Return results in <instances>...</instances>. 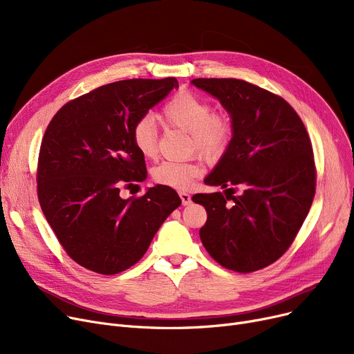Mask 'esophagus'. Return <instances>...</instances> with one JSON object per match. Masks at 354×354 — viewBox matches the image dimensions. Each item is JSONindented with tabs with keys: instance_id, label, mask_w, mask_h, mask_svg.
I'll return each mask as SVG.
<instances>
[{
	"instance_id": "34e87169",
	"label": "esophagus",
	"mask_w": 354,
	"mask_h": 354,
	"mask_svg": "<svg viewBox=\"0 0 354 354\" xmlns=\"http://www.w3.org/2000/svg\"><path fill=\"white\" fill-rule=\"evenodd\" d=\"M179 196H180V199H182V203H183V205H189V203L192 202L191 195H189L188 192H183V191H180V192H179Z\"/></svg>"
}]
</instances>
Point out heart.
I'll return each instance as SVG.
<instances>
[{
	"label": "heart",
	"mask_w": 354,
	"mask_h": 354,
	"mask_svg": "<svg viewBox=\"0 0 354 354\" xmlns=\"http://www.w3.org/2000/svg\"><path fill=\"white\" fill-rule=\"evenodd\" d=\"M162 120L174 127L189 132L191 151H198L208 159L219 158L227 151L234 135V124L227 111H215L208 100L191 91H180L167 102L162 111ZM132 143L146 159L158 153V127L152 116H143L132 127ZM205 172L199 159L163 160L152 169L156 183L175 189H185Z\"/></svg>",
	"instance_id": "obj_1"
}]
</instances>
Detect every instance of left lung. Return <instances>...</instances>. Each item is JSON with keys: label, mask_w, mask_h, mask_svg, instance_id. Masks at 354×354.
Returning <instances> with one entry per match:
<instances>
[{"label": "left lung", "mask_w": 354, "mask_h": 354, "mask_svg": "<svg viewBox=\"0 0 354 354\" xmlns=\"http://www.w3.org/2000/svg\"><path fill=\"white\" fill-rule=\"evenodd\" d=\"M230 113L234 135L205 178L227 188L196 194L208 218L199 230L203 247L218 264L252 272L277 261L292 244L315 194V165L306 126L274 93L238 79H194ZM230 186L245 191L234 197Z\"/></svg>", "instance_id": "8db88e82"}]
</instances>
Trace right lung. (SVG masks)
Returning a JSON list of instances; mask_svg holds the SVG:
<instances>
[{
	"mask_svg": "<svg viewBox=\"0 0 354 354\" xmlns=\"http://www.w3.org/2000/svg\"><path fill=\"white\" fill-rule=\"evenodd\" d=\"M178 87L175 77L104 84L66 103L48 123L37 195L59 243L82 267L113 275L135 266L180 205L163 185L139 198L119 195L120 187L146 179L133 124Z\"/></svg>",
	"mask_w": 354,
	"mask_h": 354,
	"instance_id": "right-lung-1",
	"label": "right lung"
}]
</instances>
